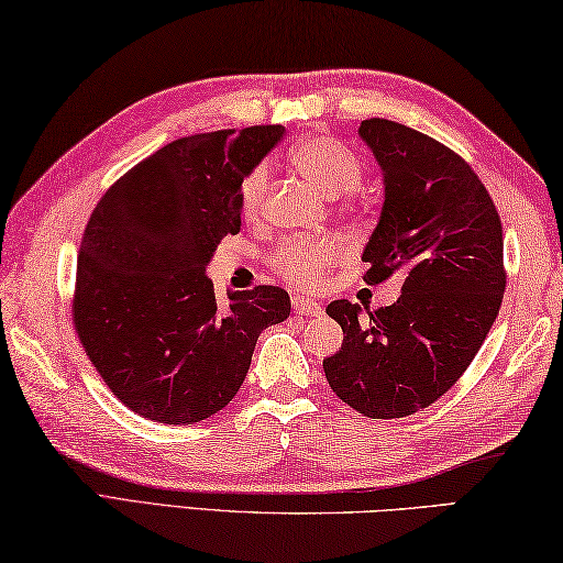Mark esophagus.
I'll list each match as a JSON object with an SVG mask.
<instances>
[{
  "label": "esophagus",
  "mask_w": 563,
  "mask_h": 563,
  "mask_svg": "<svg viewBox=\"0 0 563 563\" xmlns=\"http://www.w3.org/2000/svg\"><path fill=\"white\" fill-rule=\"evenodd\" d=\"M292 310L300 312V314L317 317V314H322V305L310 300V298H305V295H295V298H292Z\"/></svg>",
  "instance_id": "esophagus-1"
}]
</instances>
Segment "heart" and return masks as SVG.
<instances>
[{
  "mask_svg": "<svg viewBox=\"0 0 563 563\" xmlns=\"http://www.w3.org/2000/svg\"><path fill=\"white\" fill-rule=\"evenodd\" d=\"M290 159L300 175L312 181L327 197H342L360 187L362 162L354 152L332 135H312L290 150ZM271 169L258 165L241 184V211L255 217L268 194ZM342 249L334 239L288 241L275 251L273 263L285 280L298 288H314L322 275L340 261Z\"/></svg>",
  "mask_w": 563,
  "mask_h": 563,
  "instance_id": "1",
  "label": "heart"
}]
</instances>
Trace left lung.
I'll return each instance as SVG.
<instances>
[{
    "label": "left lung",
    "mask_w": 563,
    "mask_h": 563,
    "mask_svg": "<svg viewBox=\"0 0 563 563\" xmlns=\"http://www.w3.org/2000/svg\"><path fill=\"white\" fill-rule=\"evenodd\" d=\"M384 175V207L364 280L401 275L394 305H327L342 350L322 362L332 391L369 418H404L438 401L475 360L505 295L503 223L473 167L401 122L360 125Z\"/></svg>",
    "instance_id": "1"
}]
</instances>
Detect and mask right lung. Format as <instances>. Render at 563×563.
Returning a JSON list of instances; mask_svg holds the SVG:
<instances>
[{"instance_id":"obj_1","label":"right lung","mask_w":563,"mask_h":563,"mask_svg":"<svg viewBox=\"0 0 563 563\" xmlns=\"http://www.w3.org/2000/svg\"><path fill=\"white\" fill-rule=\"evenodd\" d=\"M283 125L169 142L125 172L88 219L74 327L88 360L130 411L169 426L221 411L246 379L265 327L288 320L278 285L219 305L207 265L241 231L243 177Z\"/></svg>"}]
</instances>
